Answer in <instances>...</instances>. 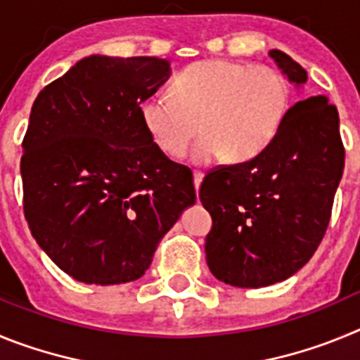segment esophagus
I'll list each match as a JSON object with an SVG mask.
<instances>
[{
    "mask_svg": "<svg viewBox=\"0 0 360 360\" xmlns=\"http://www.w3.org/2000/svg\"><path fill=\"white\" fill-rule=\"evenodd\" d=\"M193 180H195V189H196V193H198L200 184H202V180H203V173H200V171H195V173H193Z\"/></svg>",
    "mask_w": 360,
    "mask_h": 360,
    "instance_id": "34e87169",
    "label": "esophagus"
}]
</instances>
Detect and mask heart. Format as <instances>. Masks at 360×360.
I'll use <instances>...</instances> for the list:
<instances>
[{
    "mask_svg": "<svg viewBox=\"0 0 360 360\" xmlns=\"http://www.w3.org/2000/svg\"><path fill=\"white\" fill-rule=\"evenodd\" d=\"M173 94L155 91L141 106L142 122L155 144L182 157L193 149L196 164L257 157L281 128L290 101L287 79L270 66L205 59L187 66L173 81Z\"/></svg>",
    "mask_w": 360,
    "mask_h": 360,
    "instance_id": "obj_1",
    "label": "heart"
}]
</instances>
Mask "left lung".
<instances>
[{
    "label": "left lung",
    "instance_id": "obj_1",
    "mask_svg": "<svg viewBox=\"0 0 360 360\" xmlns=\"http://www.w3.org/2000/svg\"><path fill=\"white\" fill-rule=\"evenodd\" d=\"M278 68L297 88L307 70L281 50ZM345 169L339 113L316 95L287 111L274 141L249 162L211 171L200 200L212 218L205 257L216 279L259 288L285 281L323 240Z\"/></svg>",
    "mask_w": 360,
    "mask_h": 360
}]
</instances>
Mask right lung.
Returning a JSON list of instances; mask_svg holds the SVG:
<instances>
[{"label":"right lung","instance_id":"right-lung-1","mask_svg":"<svg viewBox=\"0 0 360 360\" xmlns=\"http://www.w3.org/2000/svg\"><path fill=\"white\" fill-rule=\"evenodd\" d=\"M171 75L158 57H84L39 91L23 139V209L32 236L86 285L142 278L186 207L189 167L165 157L141 115Z\"/></svg>","mask_w":360,"mask_h":360}]
</instances>
